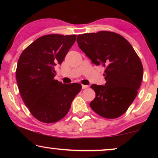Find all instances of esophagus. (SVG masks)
Returning <instances> with one entry per match:
<instances>
[{
  "mask_svg": "<svg viewBox=\"0 0 158 158\" xmlns=\"http://www.w3.org/2000/svg\"><path fill=\"white\" fill-rule=\"evenodd\" d=\"M88 88V85H82V88H83V89H85V88Z\"/></svg>",
  "mask_w": 158,
  "mask_h": 158,
  "instance_id": "esophagus-1",
  "label": "esophagus"
}]
</instances>
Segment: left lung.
Segmentation results:
<instances>
[{
    "label": "left lung",
    "mask_w": 158,
    "mask_h": 158,
    "mask_svg": "<svg viewBox=\"0 0 158 158\" xmlns=\"http://www.w3.org/2000/svg\"><path fill=\"white\" fill-rule=\"evenodd\" d=\"M77 42L93 63L106 68L105 85L90 86L96 93L90 108L102 117H119L135 100L141 85L143 67L139 57L130 43L115 32L80 34Z\"/></svg>",
    "instance_id": "1"
}]
</instances>
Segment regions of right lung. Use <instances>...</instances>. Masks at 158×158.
Returning <instances> with one entry per match:
<instances>
[{"label":"right lung","mask_w":158,"mask_h":158,"mask_svg":"<svg viewBox=\"0 0 158 158\" xmlns=\"http://www.w3.org/2000/svg\"><path fill=\"white\" fill-rule=\"evenodd\" d=\"M75 40L76 35L42 36L19 57L16 72L19 92L29 111L40 122L62 119L81 91V84H63L54 79L55 67L61 64Z\"/></svg>","instance_id":"1"}]
</instances>
